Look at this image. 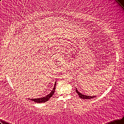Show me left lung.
I'll list each match as a JSON object with an SVG mask.
<instances>
[{
  "label": "left lung",
  "instance_id": "1",
  "mask_svg": "<svg viewBox=\"0 0 124 124\" xmlns=\"http://www.w3.org/2000/svg\"><path fill=\"white\" fill-rule=\"evenodd\" d=\"M76 91L77 94L78 95L79 97H80L81 99H92L96 97V96H87L85 95H83V94H82L81 93L79 92L76 88Z\"/></svg>",
  "mask_w": 124,
  "mask_h": 124
}]
</instances>
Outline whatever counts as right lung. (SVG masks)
<instances>
[{
    "instance_id": "obj_1",
    "label": "right lung",
    "mask_w": 124,
    "mask_h": 124,
    "mask_svg": "<svg viewBox=\"0 0 124 124\" xmlns=\"http://www.w3.org/2000/svg\"><path fill=\"white\" fill-rule=\"evenodd\" d=\"M55 81V84H54V87L52 89V90L51 91V92H50V93H49L48 95L43 97H41V98H35V99H28L32 100V101L35 102L36 103H45L47 101H48L49 99H50L54 94V92H55V86H56V82Z\"/></svg>"
}]
</instances>
